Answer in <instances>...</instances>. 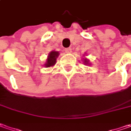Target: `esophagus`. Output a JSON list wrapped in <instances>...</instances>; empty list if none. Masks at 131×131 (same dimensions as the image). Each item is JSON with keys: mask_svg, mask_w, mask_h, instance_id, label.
<instances>
[{"mask_svg": "<svg viewBox=\"0 0 131 131\" xmlns=\"http://www.w3.org/2000/svg\"><path fill=\"white\" fill-rule=\"evenodd\" d=\"M66 53H71L72 52V48H68L64 49Z\"/></svg>", "mask_w": 131, "mask_h": 131, "instance_id": "34e87169", "label": "esophagus"}]
</instances>
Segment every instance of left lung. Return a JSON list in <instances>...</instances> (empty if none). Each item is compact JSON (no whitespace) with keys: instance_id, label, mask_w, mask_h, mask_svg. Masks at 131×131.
<instances>
[{"instance_id":"left-lung-1","label":"left lung","mask_w":131,"mask_h":131,"mask_svg":"<svg viewBox=\"0 0 131 131\" xmlns=\"http://www.w3.org/2000/svg\"><path fill=\"white\" fill-rule=\"evenodd\" d=\"M89 61L87 59H83V63L85 64H90V63L89 62Z\"/></svg>"}]
</instances>
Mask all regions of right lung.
Wrapping results in <instances>:
<instances>
[{
    "instance_id": "add662e5",
    "label": "right lung",
    "mask_w": 131,
    "mask_h": 131,
    "mask_svg": "<svg viewBox=\"0 0 131 131\" xmlns=\"http://www.w3.org/2000/svg\"><path fill=\"white\" fill-rule=\"evenodd\" d=\"M59 53L58 51L53 50L51 51L48 56V59L46 60V63L45 64V67H50L56 64V59L59 56Z\"/></svg>"
}]
</instances>
